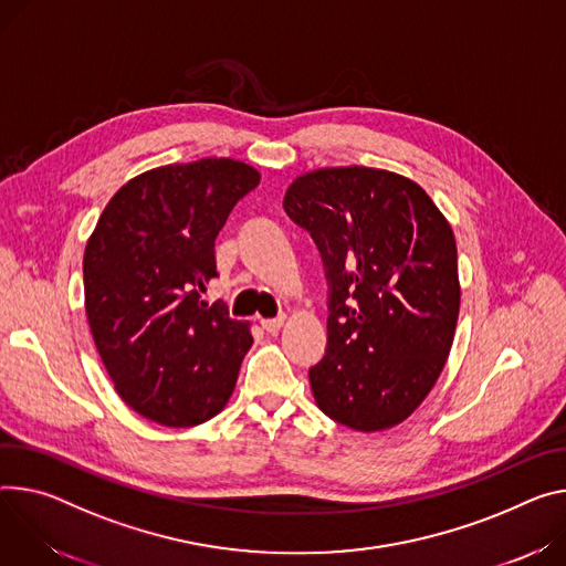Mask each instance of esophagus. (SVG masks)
<instances>
[{"instance_id":"esophagus-1","label":"esophagus","mask_w":566,"mask_h":566,"mask_svg":"<svg viewBox=\"0 0 566 566\" xmlns=\"http://www.w3.org/2000/svg\"><path fill=\"white\" fill-rule=\"evenodd\" d=\"M282 325H284V316H277V318H262V327H264L269 334L280 332Z\"/></svg>"}]
</instances>
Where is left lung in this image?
Listing matches in <instances>:
<instances>
[{
    "mask_svg": "<svg viewBox=\"0 0 566 566\" xmlns=\"http://www.w3.org/2000/svg\"><path fill=\"white\" fill-rule=\"evenodd\" d=\"M329 284L327 349L310 368L323 413L354 431L403 422L438 381L460 284L451 226L429 193L370 167L304 174L284 196Z\"/></svg>",
    "mask_w": 566,
    "mask_h": 566,
    "instance_id": "1",
    "label": "left lung"
}]
</instances>
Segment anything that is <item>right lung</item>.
<instances>
[{
    "mask_svg": "<svg viewBox=\"0 0 566 566\" xmlns=\"http://www.w3.org/2000/svg\"><path fill=\"white\" fill-rule=\"evenodd\" d=\"M260 171L230 158L167 165L128 180L106 205L83 256L85 314L115 390L146 420L185 429L228 403L248 323L200 293L214 241Z\"/></svg>",
    "mask_w": 566,
    "mask_h": 566,
    "instance_id": "right-lung-1",
    "label": "right lung"
}]
</instances>
